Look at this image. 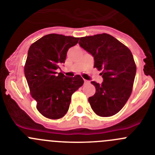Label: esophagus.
Here are the masks:
<instances>
[{"label":"esophagus","mask_w":155,"mask_h":155,"mask_svg":"<svg viewBox=\"0 0 155 155\" xmlns=\"http://www.w3.org/2000/svg\"><path fill=\"white\" fill-rule=\"evenodd\" d=\"M84 82H85V83H86V84H89V81H88V80H84Z\"/></svg>","instance_id":"esophagus-1"}]
</instances>
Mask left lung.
Instances as JSON below:
<instances>
[{
    "instance_id": "obj_1",
    "label": "left lung",
    "mask_w": 155,
    "mask_h": 155,
    "mask_svg": "<svg viewBox=\"0 0 155 155\" xmlns=\"http://www.w3.org/2000/svg\"><path fill=\"white\" fill-rule=\"evenodd\" d=\"M79 44L94 57V67L102 70L103 82H91L95 86V95L89 98L91 108L99 116H112L123 108L132 91L136 74L132 53L107 34L81 37Z\"/></svg>"
}]
</instances>
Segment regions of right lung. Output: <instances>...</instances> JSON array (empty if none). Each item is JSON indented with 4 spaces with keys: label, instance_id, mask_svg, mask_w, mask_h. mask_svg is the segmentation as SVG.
<instances>
[{
    "label": "right lung",
    "instance_id": "right-lung-1",
    "mask_svg": "<svg viewBox=\"0 0 155 155\" xmlns=\"http://www.w3.org/2000/svg\"><path fill=\"white\" fill-rule=\"evenodd\" d=\"M79 39L51 34L39 39L29 48L24 75L37 110L48 118L64 116L72 95L83 85L79 75L67 77L56 72L65 63L68 50Z\"/></svg>",
    "mask_w": 155,
    "mask_h": 155
}]
</instances>
